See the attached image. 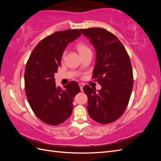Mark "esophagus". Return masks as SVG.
<instances>
[{
	"instance_id": "obj_1",
	"label": "esophagus",
	"mask_w": 161,
	"mask_h": 161,
	"mask_svg": "<svg viewBox=\"0 0 161 161\" xmlns=\"http://www.w3.org/2000/svg\"><path fill=\"white\" fill-rule=\"evenodd\" d=\"M79 86H80V91H83V86H84V84H83V83H79Z\"/></svg>"
}]
</instances>
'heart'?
<instances>
[{"label": "heart", "mask_w": 161, "mask_h": 161, "mask_svg": "<svg viewBox=\"0 0 161 161\" xmlns=\"http://www.w3.org/2000/svg\"><path fill=\"white\" fill-rule=\"evenodd\" d=\"M76 49L80 56L85 54V53H86L87 52H91V50L89 49V47L87 46L85 43H82V42H79L77 43Z\"/></svg>", "instance_id": "heart-1"}]
</instances>
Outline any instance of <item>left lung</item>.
<instances>
[{
    "label": "left lung",
    "mask_w": 161,
    "mask_h": 161,
    "mask_svg": "<svg viewBox=\"0 0 161 161\" xmlns=\"http://www.w3.org/2000/svg\"><path fill=\"white\" fill-rule=\"evenodd\" d=\"M80 30L95 47L92 79L97 78L101 85L97 92L89 85L83 87L88 97L87 110L97 122L108 124L123 115L129 103L134 84L130 57L118 38L105 29Z\"/></svg>",
    "instance_id": "obj_1"
}]
</instances>
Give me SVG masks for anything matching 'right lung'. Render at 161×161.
I'll return each mask as SVG.
<instances>
[{
    "instance_id": "right-lung-1",
    "label": "right lung",
    "mask_w": 161,
    "mask_h": 161,
    "mask_svg": "<svg viewBox=\"0 0 161 161\" xmlns=\"http://www.w3.org/2000/svg\"><path fill=\"white\" fill-rule=\"evenodd\" d=\"M80 35L79 30L53 33L38 43L27 62L25 89L29 104L37 118L47 124L64 122L72 114L73 99L80 91L76 81L62 89L56 86L54 79L66 46Z\"/></svg>"
}]
</instances>
